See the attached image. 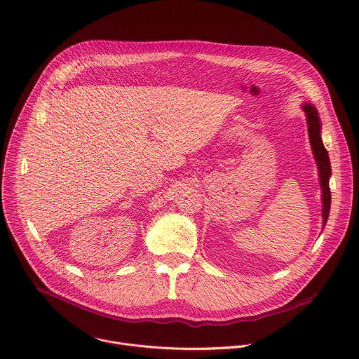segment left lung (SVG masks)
Segmentation results:
<instances>
[{
  "label": "left lung",
  "instance_id": "left-lung-1",
  "mask_svg": "<svg viewBox=\"0 0 359 359\" xmlns=\"http://www.w3.org/2000/svg\"><path fill=\"white\" fill-rule=\"evenodd\" d=\"M302 109L306 116L309 141H311L313 156L318 165V175H319L320 190H322V218H323V228H325L329 219L330 204H332V193L329 186V180L332 176V165H330L329 152L325 148L322 141V121L319 117V111L311 103H304Z\"/></svg>",
  "mask_w": 359,
  "mask_h": 359
}]
</instances>
